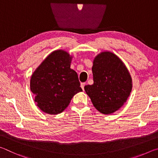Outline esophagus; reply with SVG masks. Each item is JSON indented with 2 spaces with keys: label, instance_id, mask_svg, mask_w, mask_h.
<instances>
[{
  "label": "esophagus",
  "instance_id": "34e87169",
  "mask_svg": "<svg viewBox=\"0 0 158 158\" xmlns=\"http://www.w3.org/2000/svg\"><path fill=\"white\" fill-rule=\"evenodd\" d=\"M85 85V83H81V89H82L83 90H84Z\"/></svg>",
  "mask_w": 158,
  "mask_h": 158
}]
</instances>
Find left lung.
<instances>
[{
  "label": "left lung",
  "instance_id": "left-lung-1",
  "mask_svg": "<svg viewBox=\"0 0 158 158\" xmlns=\"http://www.w3.org/2000/svg\"><path fill=\"white\" fill-rule=\"evenodd\" d=\"M93 84L84 86L93 106L103 114H111L126 102L132 89L127 67L118 56L102 52L93 61Z\"/></svg>",
  "mask_w": 158,
  "mask_h": 158
}]
</instances>
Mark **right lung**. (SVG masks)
<instances>
[{"mask_svg":"<svg viewBox=\"0 0 158 158\" xmlns=\"http://www.w3.org/2000/svg\"><path fill=\"white\" fill-rule=\"evenodd\" d=\"M73 58L65 50H55L32 74L31 90L37 106L44 113H62L73 96L82 91L77 73L70 68Z\"/></svg>","mask_w":158,"mask_h":158,"instance_id":"right-lung-1","label":"right lung"}]
</instances>
